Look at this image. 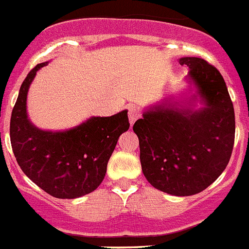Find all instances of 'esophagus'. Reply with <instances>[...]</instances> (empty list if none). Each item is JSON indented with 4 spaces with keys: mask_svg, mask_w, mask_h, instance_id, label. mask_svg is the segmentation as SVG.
I'll use <instances>...</instances> for the list:
<instances>
[{
    "mask_svg": "<svg viewBox=\"0 0 249 249\" xmlns=\"http://www.w3.org/2000/svg\"><path fill=\"white\" fill-rule=\"evenodd\" d=\"M127 110H129V122L130 124L133 125L134 123L136 122V119L140 118V111H139L135 107H129Z\"/></svg>",
    "mask_w": 249,
    "mask_h": 249,
    "instance_id": "34e87169",
    "label": "esophagus"
}]
</instances>
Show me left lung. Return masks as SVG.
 <instances>
[{
  "mask_svg": "<svg viewBox=\"0 0 249 249\" xmlns=\"http://www.w3.org/2000/svg\"><path fill=\"white\" fill-rule=\"evenodd\" d=\"M190 68L195 93L150 105L136 120L142 174L155 189L191 196L207 189L230 161L234 144V109L223 77L197 57L178 59ZM192 90V87H190ZM203 104L196 108V102Z\"/></svg>",
  "mask_w": 249,
  "mask_h": 249,
  "instance_id": "1",
  "label": "left lung"
}]
</instances>
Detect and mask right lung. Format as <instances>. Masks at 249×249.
Listing matches in <instances>:
<instances>
[{
    "label": "right lung",
    "instance_id": "1",
    "mask_svg": "<svg viewBox=\"0 0 249 249\" xmlns=\"http://www.w3.org/2000/svg\"><path fill=\"white\" fill-rule=\"evenodd\" d=\"M47 64H37L22 83L11 115V145L19 167L36 185L57 198H78L104 180L118 139L130 126L127 110L91 116L63 131L38 129L27 115V94Z\"/></svg>",
    "mask_w": 249,
    "mask_h": 249
}]
</instances>
